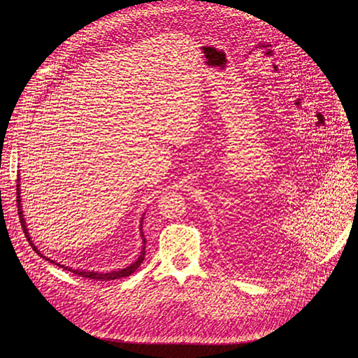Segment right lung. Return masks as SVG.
<instances>
[{
	"instance_id": "add662e5",
	"label": "right lung",
	"mask_w": 358,
	"mask_h": 358,
	"mask_svg": "<svg viewBox=\"0 0 358 358\" xmlns=\"http://www.w3.org/2000/svg\"><path fill=\"white\" fill-rule=\"evenodd\" d=\"M17 181H20V178L17 180ZM20 184H17V201H18V207H20V220H21V225H22V228H24V234H25V236H27V239H28V242L31 243V246H32V249L38 253V255H41L42 258H45L43 255L36 249V246L32 243V241H31V236H29V234H28V229H27V225H25V220H24V215H22V208H21V196H20ZM141 222H143V220H141ZM143 225L140 224V235H141V239H143V248H141V252H140V257L137 258V261L136 262H133L130 266H127V268H124V269H119V271H112V272H106V273H103V272H89V271H78V269H72V268H68V266H65V265H61V264H57V262H54V261H50L49 258H45L46 261H50L52 264H57L59 268H64L65 271L68 269V271H71V272H73L75 275H78V276H82V278H86V279H93V280H100V282H108V280H115V279H120V278H126V276H130L133 272H136V269L141 265V262L144 261V255H145V238H144V234H143Z\"/></svg>"
}]
</instances>
